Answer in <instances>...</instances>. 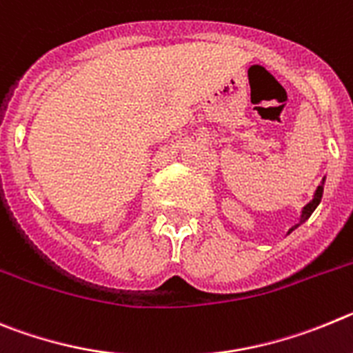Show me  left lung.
Segmentation results:
<instances>
[{
    "mask_svg": "<svg viewBox=\"0 0 353 353\" xmlns=\"http://www.w3.org/2000/svg\"><path fill=\"white\" fill-rule=\"evenodd\" d=\"M323 181H325V179H323ZM323 181H322V183H323ZM322 193H323V184H320L319 188H316L315 196H313V200H311L310 204H307L306 208L303 209V214H301V221H299V225H301V223H304V221H306L307 218H310V216L313 214V211H315L316 205L320 204V200H322ZM299 225H295V227H299ZM295 227H294V228H295ZM294 228H292V230H294ZM292 230H290V232H292Z\"/></svg>",
    "mask_w": 353,
    "mask_h": 353,
    "instance_id": "left-lung-1",
    "label": "left lung"
}]
</instances>
